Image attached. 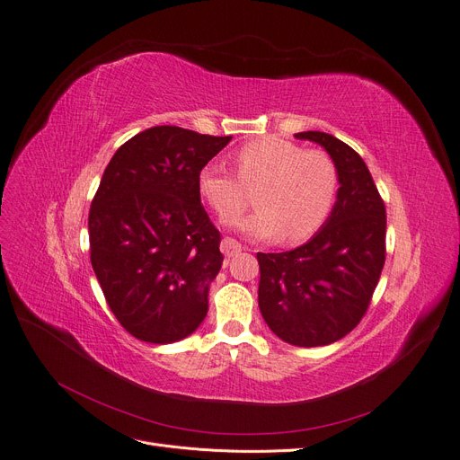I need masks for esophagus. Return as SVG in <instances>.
<instances>
[{
    "instance_id": "obj_1",
    "label": "esophagus",
    "mask_w": 460,
    "mask_h": 460,
    "mask_svg": "<svg viewBox=\"0 0 460 460\" xmlns=\"http://www.w3.org/2000/svg\"><path fill=\"white\" fill-rule=\"evenodd\" d=\"M219 248H222L226 257H234L236 253L243 252V244L238 243V241H234V238H231V236H226L224 241H222V244H219Z\"/></svg>"
}]
</instances>
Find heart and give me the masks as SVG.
Here are the masks:
<instances>
[{
	"instance_id": "1",
	"label": "heart",
	"mask_w": 460,
	"mask_h": 460,
	"mask_svg": "<svg viewBox=\"0 0 460 460\" xmlns=\"http://www.w3.org/2000/svg\"><path fill=\"white\" fill-rule=\"evenodd\" d=\"M236 175L219 165H205L197 188L207 205L224 219L241 214L255 190L257 210L238 222L246 234L296 244L312 238L329 219L338 195V167L319 148H305L267 135L234 154Z\"/></svg>"
}]
</instances>
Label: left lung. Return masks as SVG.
<instances>
[{"mask_svg": "<svg viewBox=\"0 0 460 460\" xmlns=\"http://www.w3.org/2000/svg\"><path fill=\"white\" fill-rule=\"evenodd\" d=\"M322 145L338 167L334 208L310 241L257 253L259 310L284 342L315 348L341 341L368 310L385 263V205L351 146L323 131L295 133Z\"/></svg>", "mask_w": 460, "mask_h": 460, "instance_id": "left-lung-1", "label": "left lung"}]
</instances>
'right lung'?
Returning <instances> with one entry per match:
<instances>
[{
  "label": "right lung",
  "instance_id": "obj_1",
  "mask_svg": "<svg viewBox=\"0 0 460 460\" xmlns=\"http://www.w3.org/2000/svg\"><path fill=\"white\" fill-rule=\"evenodd\" d=\"M233 137L155 126L116 150L88 216L90 259L114 317L131 336L171 344L208 312L222 234L197 178Z\"/></svg>",
  "mask_w": 460,
  "mask_h": 460
}]
</instances>
